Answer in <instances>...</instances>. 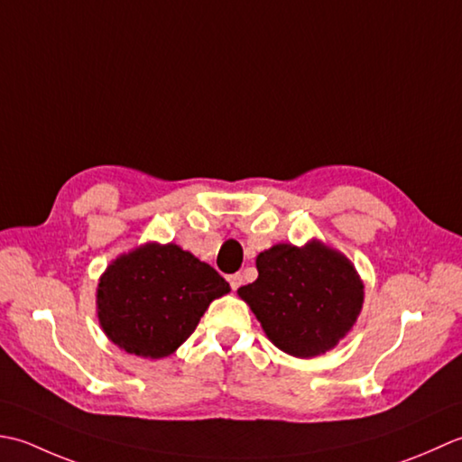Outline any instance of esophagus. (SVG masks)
I'll list each match as a JSON object with an SVG mask.
<instances>
[{
  "instance_id": "1",
  "label": "esophagus",
  "mask_w": 462,
  "mask_h": 462,
  "mask_svg": "<svg viewBox=\"0 0 462 462\" xmlns=\"http://www.w3.org/2000/svg\"><path fill=\"white\" fill-rule=\"evenodd\" d=\"M229 285H231L233 291H237V289L243 285L241 273H233V275H229Z\"/></svg>"
}]
</instances>
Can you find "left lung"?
<instances>
[{
	"mask_svg": "<svg viewBox=\"0 0 462 462\" xmlns=\"http://www.w3.org/2000/svg\"><path fill=\"white\" fill-rule=\"evenodd\" d=\"M259 277L239 287L275 346L293 356L321 355L341 341L363 307V283L341 253L321 243H281L257 257Z\"/></svg>",
	"mask_w": 462,
	"mask_h": 462,
	"instance_id": "8db88e82",
	"label": "left lung"
}]
</instances>
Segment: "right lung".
Instances as JSON below:
<instances>
[{
	"label": "right lung",
	"mask_w": 462,
	"mask_h": 462,
	"mask_svg": "<svg viewBox=\"0 0 462 462\" xmlns=\"http://www.w3.org/2000/svg\"><path fill=\"white\" fill-rule=\"evenodd\" d=\"M229 291L227 281L191 253L149 243L103 273L97 315L121 349L162 359L189 338L211 300Z\"/></svg>",
	"instance_id": "obj_1"
}]
</instances>
